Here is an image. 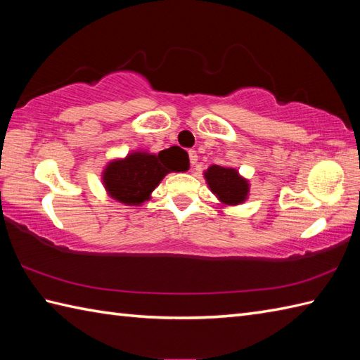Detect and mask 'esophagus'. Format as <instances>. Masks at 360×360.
<instances>
[{
	"label": "esophagus",
	"instance_id": "obj_1",
	"mask_svg": "<svg viewBox=\"0 0 360 360\" xmlns=\"http://www.w3.org/2000/svg\"><path fill=\"white\" fill-rule=\"evenodd\" d=\"M188 159H190V165L195 167L198 162V155L195 150H188Z\"/></svg>",
	"mask_w": 360,
	"mask_h": 360
}]
</instances>
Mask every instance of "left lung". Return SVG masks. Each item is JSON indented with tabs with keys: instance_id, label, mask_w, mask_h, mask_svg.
I'll use <instances>...</instances> for the list:
<instances>
[{
	"instance_id": "8db88e82",
	"label": "left lung",
	"mask_w": 360,
	"mask_h": 360,
	"mask_svg": "<svg viewBox=\"0 0 360 360\" xmlns=\"http://www.w3.org/2000/svg\"><path fill=\"white\" fill-rule=\"evenodd\" d=\"M204 178L221 204L238 205L248 200L249 182L235 168L212 165L204 172Z\"/></svg>"
}]
</instances>
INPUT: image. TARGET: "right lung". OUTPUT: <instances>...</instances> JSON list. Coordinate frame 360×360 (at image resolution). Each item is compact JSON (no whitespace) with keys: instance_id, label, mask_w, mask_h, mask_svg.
I'll return each mask as SVG.
<instances>
[{"instance_id":"1","label":"right lung","mask_w":360,"mask_h":360,"mask_svg":"<svg viewBox=\"0 0 360 360\" xmlns=\"http://www.w3.org/2000/svg\"><path fill=\"white\" fill-rule=\"evenodd\" d=\"M188 160L179 148L170 147L151 155L134 151L105 167L102 181L106 193L125 205H141L170 172H186Z\"/></svg>"}]
</instances>
